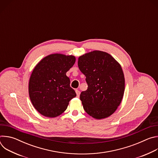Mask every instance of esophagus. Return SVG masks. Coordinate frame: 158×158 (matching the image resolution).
I'll use <instances>...</instances> for the list:
<instances>
[{
  "mask_svg": "<svg viewBox=\"0 0 158 158\" xmlns=\"http://www.w3.org/2000/svg\"><path fill=\"white\" fill-rule=\"evenodd\" d=\"M76 94H77V97L79 98V96H80L81 92L79 91V90H76Z\"/></svg>",
  "mask_w": 158,
  "mask_h": 158,
  "instance_id": "obj_1",
  "label": "esophagus"
}]
</instances>
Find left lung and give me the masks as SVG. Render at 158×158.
<instances>
[{
  "mask_svg": "<svg viewBox=\"0 0 158 158\" xmlns=\"http://www.w3.org/2000/svg\"><path fill=\"white\" fill-rule=\"evenodd\" d=\"M77 64L88 85L80 95L84 109L96 119L110 116L124 96L125 79L121 65L111 55L100 51L79 56Z\"/></svg>",
  "mask_w": 158,
  "mask_h": 158,
  "instance_id": "left-lung-1",
  "label": "left lung"
}]
</instances>
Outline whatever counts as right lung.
<instances>
[{
    "label": "right lung",
    "instance_id": "obj_1",
    "mask_svg": "<svg viewBox=\"0 0 158 158\" xmlns=\"http://www.w3.org/2000/svg\"><path fill=\"white\" fill-rule=\"evenodd\" d=\"M75 62L74 56L56 53L44 57L35 66L29 79V94L33 106L42 116H59L76 96L66 76Z\"/></svg>",
    "mask_w": 158,
    "mask_h": 158
}]
</instances>
